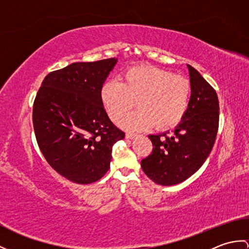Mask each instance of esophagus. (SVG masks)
<instances>
[{"label": "esophagus", "mask_w": 249, "mask_h": 249, "mask_svg": "<svg viewBox=\"0 0 249 249\" xmlns=\"http://www.w3.org/2000/svg\"><path fill=\"white\" fill-rule=\"evenodd\" d=\"M135 134H134V133H131V132H128V133H126V134H125V138H128V139H133V138H135Z\"/></svg>", "instance_id": "esophagus-1"}]
</instances>
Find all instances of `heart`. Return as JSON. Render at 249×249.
<instances>
[{"instance_id": "heart-1", "label": "heart", "mask_w": 249, "mask_h": 249, "mask_svg": "<svg viewBox=\"0 0 249 249\" xmlns=\"http://www.w3.org/2000/svg\"><path fill=\"white\" fill-rule=\"evenodd\" d=\"M191 83L180 75L150 65L129 69L119 82L102 84L100 98L113 120H117L135 105L140 107L118 120L128 130L170 129L183 119L189 107Z\"/></svg>"}]
</instances>
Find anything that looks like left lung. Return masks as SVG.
Returning <instances> with one entry per match:
<instances>
[{"mask_svg": "<svg viewBox=\"0 0 249 249\" xmlns=\"http://www.w3.org/2000/svg\"><path fill=\"white\" fill-rule=\"evenodd\" d=\"M187 66L191 83L189 107L172 134L149 135L152 153L141 163L145 175L162 186L179 184L202 167L219 129L220 107L214 89L195 68Z\"/></svg>", "mask_w": 249, "mask_h": 249, "instance_id": "left-lung-1", "label": "left lung"}]
</instances>
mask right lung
Listing matches in <instances>:
<instances>
[{
	"label": "right lung",
	"instance_id": "add662e5",
	"mask_svg": "<svg viewBox=\"0 0 249 249\" xmlns=\"http://www.w3.org/2000/svg\"><path fill=\"white\" fill-rule=\"evenodd\" d=\"M116 63L115 58L71 63L50 72L36 96L33 123L39 148L53 170L72 183L92 184L104 177L113 144L124 138L100 98Z\"/></svg>",
	"mask_w": 249,
	"mask_h": 249
}]
</instances>
